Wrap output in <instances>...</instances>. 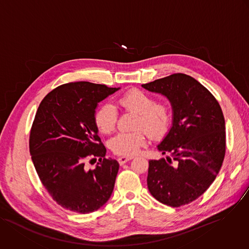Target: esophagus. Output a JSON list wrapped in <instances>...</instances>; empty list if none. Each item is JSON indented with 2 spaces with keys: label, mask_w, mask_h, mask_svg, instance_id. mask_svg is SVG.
<instances>
[{
  "label": "esophagus",
  "mask_w": 249,
  "mask_h": 249,
  "mask_svg": "<svg viewBox=\"0 0 249 249\" xmlns=\"http://www.w3.org/2000/svg\"><path fill=\"white\" fill-rule=\"evenodd\" d=\"M133 158H134L133 156H123V157H120V158L118 159V161H119V163H120L121 165H124V163H126L127 161L132 160Z\"/></svg>",
  "instance_id": "1"
}]
</instances>
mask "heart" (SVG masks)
<instances>
[{
  "instance_id": "1",
  "label": "heart",
  "mask_w": 249,
  "mask_h": 249,
  "mask_svg": "<svg viewBox=\"0 0 249 249\" xmlns=\"http://www.w3.org/2000/svg\"><path fill=\"white\" fill-rule=\"evenodd\" d=\"M118 104L124 110L137 115L133 127L143 128L149 136L157 137L163 134L169 126L171 121L170 108L164 103H156L151 95L142 90L131 89L124 93L118 99ZM117 120V110L111 103H105L100 106L94 117L97 127L103 133L112 132L116 126ZM145 143L144 131L136 129L118 133L111 139L110 146L118 155L131 156L137 154Z\"/></svg>"
}]
</instances>
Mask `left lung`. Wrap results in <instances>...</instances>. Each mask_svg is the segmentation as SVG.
<instances>
[{
    "label": "left lung",
    "instance_id": "obj_1",
    "mask_svg": "<svg viewBox=\"0 0 249 249\" xmlns=\"http://www.w3.org/2000/svg\"><path fill=\"white\" fill-rule=\"evenodd\" d=\"M168 98L172 126L157 146L165 160L149 161L147 185L159 202L179 207L215 180L225 158L226 127L215 97L193 77L175 73L141 85Z\"/></svg>",
    "mask_w": 249,
    "mask_h": 249
}]
</instances>
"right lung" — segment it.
<instances>
[{"mask_svg": "<svg viewBox=\"0 0 249 249\" xmlns=\"http://www.w3.org/2000/svg\"><path fill=\"white\" fill-rule=\"evenodd\" d=\"M104 84H63L40 103L31 127L29 150L41 182L62 207L79 214L101 208L114 190L119 163L106 159L94 117L98 103L118 91ZM99 158L94 170L89 158Z\"/></svg>", "mask_w": 249, "mask_h": 249, "instance_id": "1", "label": "right lung"}]
</instances>
